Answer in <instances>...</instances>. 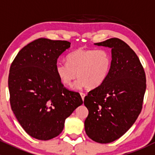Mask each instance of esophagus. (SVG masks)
<instances>
[{
    "instance_id": "1",
    "label": "esophagus",
    "mask_w": 155,
    "mask_h": 155,
    "mask_svg": "<svg viewBox=\"0 0 155 155\" xmlns=\"http://www.w3.org/2000/svg\"><path fill=\"white\" fill-rule=\"evenodd\" d=\"M80 95H81V97H82V99L84 101V98H85V94L83 93V92H80Z\"/></svg>"
}]
</instances>
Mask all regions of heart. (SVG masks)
Listing matches in <instances>:
<instances>
[{"label":"heart","instance_id":"1","mask_svg":"<svg viewBox=\"0 0 155 155\" xmlns=\"http://www.w3.org/2000/svg\"><path fill=\"white\" fill-rule=\"evenodd\" d=\"M67 61L55 64L56 75L64 85L72 86L78 76L76 88L84 86L94 88L107 79L112 58L106 48H78L68 54Z\"/></svg>","mask_w":155,"mask_h":155}]
</instances>
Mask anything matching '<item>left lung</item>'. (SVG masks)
<instances>
[{"label":"left lung","instance_id":"1","mask_svg":"<svg viewBox=\"0 0 155 155\" xmlns=\"http://www.w3.org/2000/svg\"><path fill=\"white\" fill-rule=\"evenodd\" d=\"M94 44L112 48V62L105 82L85 97V130L94 141L109 143L122 137L138 118L146 78L138 56L123 40L111 38Z\"/></svg>","mask_w":155,"mask_h":155}]
</instances>
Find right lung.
I'll use <instances>...</instances> for the list:
<instances>
[{
    "instance_id": "1",
    "label": "right lung",
    "mask_w": 155,
    "mask_h": 155,
    "mask_svg": "<svg viewBox=\"0 0 155 155\" xmlns=\"http://www.w3.org/2000/svg\"><path fill=\"white\" fill-rule=\"evenodd\" d=\"M70 44L40 38L21 48L11 64V109L25 132L37 140L58 136L65 119L83 103L80 94L64 86L55 73L58 58Z\"/></svg>"
}]
</instances>
